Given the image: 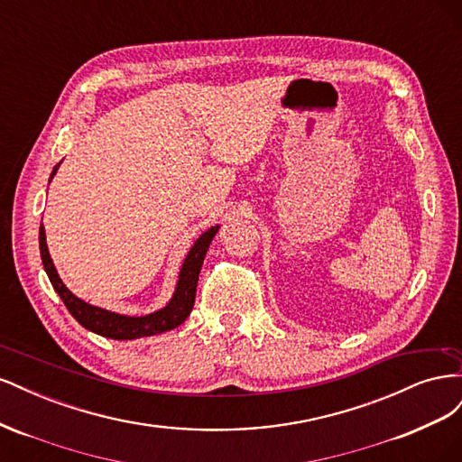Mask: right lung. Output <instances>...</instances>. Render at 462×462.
<instances>
[{
    "instance_id": "add662e5",
    "label": "right lung",
    "mask_w": 462,
    "mask_h": 462,
    "mask_svg": "<svg viewBox=\"0 0 462 462\" xmlns=\"http://www.w3.org/2000/svg\"><path fill=\"white\" fill-rule=\"evenodd\" d=\"M58 167H60V163L53 167L50 180L53 179L55 171H58ZM217 229L219 227H209L206 233H202L199 236V241L192 245L190 253L187 254V258L183 262V268H180L179 283H177L175 295L170 300V304H167L165 309L153 312L150 316H143V318H131V316L107 312L104 309H97V306H92L85 300L77 299L73 292L63 285L58 272H55V268H53V262L48 253L44 227H40V256H42V263H44V270L50 277L55 292L61 297L63 304L67 306V310L71 312V316L79 321L82 328L102 335V337L127 341V339L148 337V335H156V333L175 329L189 318L192 306H194V297H197V283H199V273L202 268V262L208 253V246H209V243H212Z\"/></svg>"
}]
</instances>
